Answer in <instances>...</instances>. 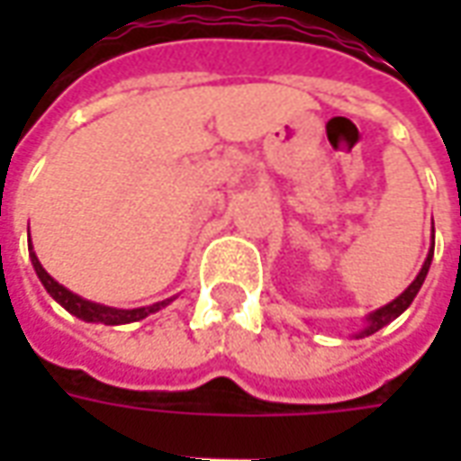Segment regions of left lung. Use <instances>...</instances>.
Returning <instances> with one entry per match:
<instances>
[{"label": "left lung", "instance_id": "left-lung-1", "mask_svg": "<svg viewBox=\"0 0 461 461\" xmlns=\"http://www.w3.org/2000/svg\"><path fill=\"white\" fill-rule=\"evenodd\" d=\"M432 251H435V244H432ZM432 251L427 254V259H425V264H422L420 274H417V279L412 281V284H410V286H407V289L402 291V294H400L395 301H390L387 306L377 309L375 313H370V319H367V326L360 330V333H357L360 339H366V336H373L375 330H380L383 326H387L390 321H395L397 316H400V313H402V311H405L407 306L412 303V299L417 296V291H420V286H422V281H425L427 271H429V264H432Z\"/></svg>", "mask_w": 461, "mask_h": 461}]
</instances>
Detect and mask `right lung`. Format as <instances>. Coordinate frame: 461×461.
I'll use <instances>...</instances> for the list:
<instances>
[{
  "label": "right lung",
  "mask_w": 461,
  "mask_h": 461,
  "mask_svg": "<svg viewBox=\"0 0 461 461\" xmlns=\"http://www.w3.org/2000/svg\"><path fill=\"white\" fill-rule=\"evenodd\" d=\"M29 249H32V240H29ZM32 264H34L36 269V276L41 279V284H44V289L54 296L61 306H64L68 313H74V316H78V319L88 321V323H105V326H118V323H132V321H140L145 319V316H150V313H155V311H160L162 306H167L170 303V299L167 301H160V303H152V306H148V309H108V306H101V303H94V301H86L81 299V296H76V294H71L68 289H64L59 281H54L49 274H46V269L39 264V259H36V254H32Z\"/></svg>",
  "instance_id": "add662e5"
}]
</instances>
